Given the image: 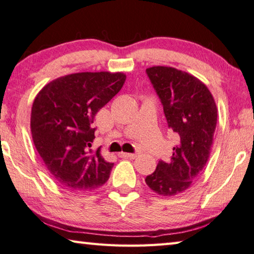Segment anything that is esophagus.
I'll return each mask as SVG.
<instances>
[{
	"instance_id": "34e87169",
	"label": "esophagus",
	"mask_w": 254,
	"mask_h": 254,
	"mask_svg": "<svg viewBox=\"0 0 254 254\" xmlns=\"http://www.w3.org/2000/svg\"><path fill=\"white\" fill-rule=\"evenodd\" d=\"M120 158H130V159H135L136 158V154L135 153H126V152H121V153H119Z\"/></svg>"
}]
</instances>
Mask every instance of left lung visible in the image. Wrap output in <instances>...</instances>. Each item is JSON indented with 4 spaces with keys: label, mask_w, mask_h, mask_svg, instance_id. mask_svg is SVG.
Returning <instances> with one entry per match:
<instances>
[{
    "label": "left lung",
    "mask_w": 254,
    "mask_h": 254,
    "mask_svg": "<svg viewBox=\"0 0 254 254\" xmlns=\"http://www.w3.org/2000/svg\"><path fill=\"white\" fill-rule=\"evenodd\" d=\"M146 74L162 103L178 145L169 161H159L145 182L163 196L190 188L209 160L218 111L209 89L199 79L170 66H152Z\"/></svg>",
    "instance_id": "8db88e82"
}]
</instances>
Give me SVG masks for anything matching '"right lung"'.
<instances>
[{"instance_id": "add662e5", "label": "right lung", "mask_w": 254, "mask_h": 254, "mask_svg": "<svg viewBox=\"0 0 254 254\" xmlns=\"http://www.w3.org/2000/svg\"><path fill=\"white\" fill-rule=\"evenodd\" d=\"M123 73L82 72L50 82L39 92L31 113L35 149L60 186L92 191L108 181L113 163L90 147L95 114L126 82Z\"/></svg>"}]
</instances>
